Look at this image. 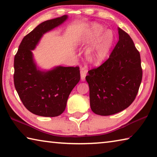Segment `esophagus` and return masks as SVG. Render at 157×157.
<instances>
[{
  "instance_id": "obj_1",
  "label": "esophagus",
  "mask_w": 157,
  "mask_h": 157,
  "mask_svg": "<svg viewBox=\"0 0 157 157\" xmlns=\"http://www.w3.org/2000/svg\"><path fill=\"white\" fill-rule=\"evenodd\" d=\"M86 74H87L86 69L84 68H81V71H80V75H81L82 81H84L85 80V78H86Z\"/></svg>"
}]
</instances>
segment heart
I'll return each mask as SVG.
<instances>
[{"mask_svg": "<svg viewBox=\"0 0 157 157\" xmlns=\"http://www.w3.org/2000/svg\"><path fill=\"white\" fill-rule=\"evenodd\" d=\"M87 39L89 42L97 41L86 51V59L92 64L100 65L109 54L115 41V35L111 30L105 31L102 26L95 24L87 33Z\"/></svg>", "mask_w": 157, "mask_h": 157, "instance_id": "1", "label": "heart"}]
</instances>
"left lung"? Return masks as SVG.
Returning <instances> with one entry per match:
<instances>
[{
    "label": "left lung",
    "instance_id": "1",
    "mask_svg": "<svg viewBox=\"0 0 157 157\" xmlns=\"http://www.w3.org/2000/svg\"><path fill=\"white\" fill-rule=\"evenodd\" d=\"M119 40L107 60L86 77L90 106L95 114L110 116L134 102L142 80L139 50L126 32L118 28Z\"/></svg>",
    "mask_w": 157,
    "mask_h": 157
}]
</instances>
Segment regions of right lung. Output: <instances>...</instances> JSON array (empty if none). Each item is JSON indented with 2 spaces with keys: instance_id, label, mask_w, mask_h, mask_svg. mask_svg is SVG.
<instances>
[{
  "instance_id": "add662e5",
  "label": "right lung",
  "mask_w": 157,
  "mask_h": 157,
  "mask_svg": "<svg viewBox=\"0 0 157 157\" xmlns=\"http://www.w3.org/2000/svg\"><path fill=\"white\" fill-rule=\"evenodd\" d=\"M63 15L41 23L24 36L14 57V83L23 105L35 115L55 117L64 111L71 91L80 79L79 66H57L41 71L34 62L32 50L43 34L67 19Z\"/></svg>"
}]
</instances>
